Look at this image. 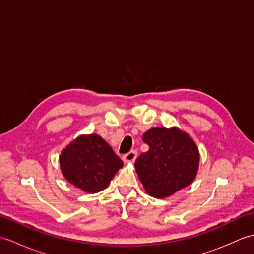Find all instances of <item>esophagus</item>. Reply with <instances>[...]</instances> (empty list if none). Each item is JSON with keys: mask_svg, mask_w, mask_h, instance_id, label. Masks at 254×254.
<instances>
[{"mask_svg": "<svg viewBox=\"0 0 254 254\" xmlns=\"http://www.w3.org/2000/svg\"><path fill=\"white\" fill-rule=\"evenodd\" d=\"M137 157V152L136 150H131V152H128L127 154H126L123 156V161L127 164H130V163H134Z\"/></svg>", "mask_w": 254, "mask_h": 254, "instance_id": "34e87169", "label": "esophagus"}]
</instances>
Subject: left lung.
<instances>
[{"instance_id": "1", "label": "left lung", "mask_w": 254, "mask_h": 254, "mask_svg": "<svg viewBox=\"0 0 254 254\" xmlns=\"http://www.w3.org/2000/svg\"><path fill=\"white\" fill-rule=\"evenodd\" d=\"M142 138L149 149L136 159L135 168L149 195L164 198L191 185L199 153L190 135L178 127H153Z\"/></svg>"}]
</instances>
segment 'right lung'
I'll list each match as a JSON object with an SVG mask.
<instances>
[{"mask_svg":"<svg viewBox=\"0 0 254 254\" xmlns=\"http://www.w3.org/2000/svg\"><path fill=\"white\" fill-rule=\"evenodd\" d=\"M122 166L120 157L97 134L78 136L60 155V168L64 178L87 193L106 189Z\"/></svg>","mask_w":254,"mask_h":254,"instance_id":"right-lung-1","label":"right lung"}]
</instances>
